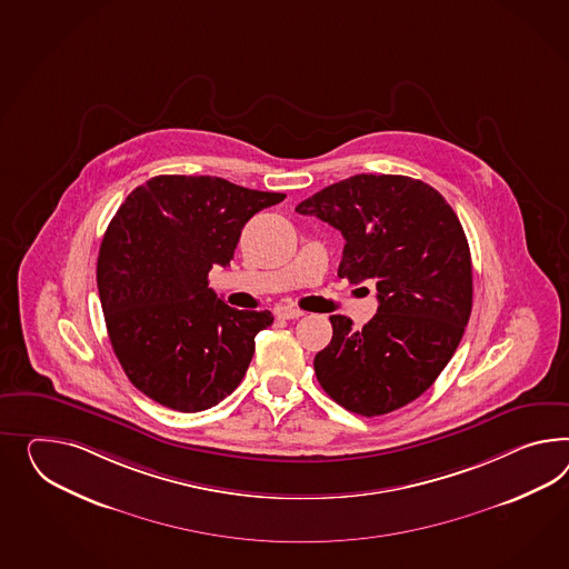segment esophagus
Here are the masks:
<instances>
[{
    "instance_id": "obj_1",
    "label": "esophagus",
    "mask_w": 569,
    "mask_h": 569,
    "mask_svg": "<svg viewBox=\"0 0 569 569\" xmlns=\"http://www.w3.org/2000/svg\"><path fill=\"white\" fill-rule=\"evenodd\" d=\"M278 318H282V320H297V318H301L303 316V311L301 309H297V307H278L277 309Z\"/></svg>"
}]
</instances>
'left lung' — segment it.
I'll return each mask as SVG.
<instances>
[{"mask_svg": "<svg viewBox=\"0 0 569 569\" xmlns=\"http://www.w3.org/2000/svg\"><path fill=\"white\" fill-rule=\"evenodd\" d=\"M345 237L338 277L373 278L378 313L361 330L330 316L332 340L313 359L340 407L378 417L419 398L458 349L472 309V262L452 206L405 176H355L295 208Z\"/></svg>", "mask_w": 569, "mask_h": 569, "instance_id": "obj_1", "label": "left lung"}]
</instances>
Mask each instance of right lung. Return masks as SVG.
<instances>
[{
    "instance_id": "obj_1",
    "label": "right lung",
    "mask_w": 569,
    "mask_h": 569,
    "mask_svg": "<svg viewBox=\"0 0 569 569\" xmlns=\"http://www.w3.org/2000/svg\"><path fill=\"white\" fill-rule=\"evenodd\" d=\"M284 193L220 177L159 176L119 206L102 237L97 284L111 347L131 383L162 407H217L248 371L270 311H239L208 289L241 229Z\"/></svg>"
}]
</instances>
